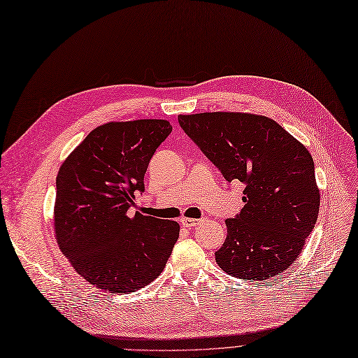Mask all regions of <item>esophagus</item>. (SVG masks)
Instances as JSON below:
<instances>
[{
  "instance_id": "esophagus-1",
  "label": "esophagus",
  "mask_w": 358,
  "mask_h": 358,
  "mask_svg": "<svg viewBox=\"0 0 358 358\" xmlns=\"http://www.w3.org/2000/svg\"><path fill=\"white\" fill-rule=\"evenodd\" d=\"M201 222H202L201 218H181V220H180V223H181L184 227H189V229H192V227H194V226H198Z\"/></svg>"
}]
</instances>
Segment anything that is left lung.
<instances>
[{"label":"left lung","instance_id":"8db88e82","mask_svg":"<svg viewBox=\"0 0 358 358\" xmlns=\"http://www.w3.org/2000/svg\"><path fill=\"white\" fill-rule=\"evenodd\" d=\"M181 129L222 172L245 184L244 208L227 218L215 262L239 280L262 281L293 264L315 227L320 190L306 147L272 119L245 113L178 116Z\"/></svg>","mask_w":358,"mask_h":358}]
</instances>
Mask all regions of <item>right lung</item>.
Returning <instances> with one entry per match:
<instances>
[{"label": "right lung", "instance_id": "add662e5", "mask_svg": "<svg viewBox=\"0 0 358 358\" xmlns=\"http://www.w3.org/2000/svg\"><path fill=\"white\" fill-rule=\"evenodd\" d=\"M166 120L111 122L92 131L56 177L55 230L83 278L110 293H132L157 278L178 239L177 222L132 211Z\"/></svg>", "mask_w": 358, "mask_h": 358}]
</instances>
